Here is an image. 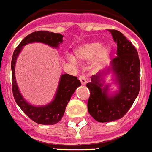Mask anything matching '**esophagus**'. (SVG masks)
<instances>
[{
	"label": "esophagus",
	"instance_id": "obj_1",
	"mask_svg": "<svg viewBox=\"0 0 152 152\" xmlns=\"http://www.w3.org/2000/svg\"><path fill=\"white\" fill-rule=\"evenodd\" d=\"M79 79L80 80L81 83H82L83 86H86V83H87V79H86V78L84 76H80L79 77Z\"/></svg>",
	"mask_w": 152,
	"mask_h": 152
}]
</instances>
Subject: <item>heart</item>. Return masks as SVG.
I'll return each instance as SVG.
<instances>
[{
	"mask_svg": "<svg viewBox=\"0 0 152 152\" xmlns=\"http://www.w3.org/2000/svg\"><path fill=\"white\" fill-rule=\"evenodd\" d=\"M111 52L110 46H102V42L100 41H94L79 46L75 49L73 53L75 58L80 61H88L94 58V65L97 67L108 58ZM69 59L71 61H75L73 57H69Z\"/></svg>",
	"mask_w": 152,
	"mask_h": 152,
	"instance_id": "b5f03b06",
	"label": "heart"
}]
</instances>
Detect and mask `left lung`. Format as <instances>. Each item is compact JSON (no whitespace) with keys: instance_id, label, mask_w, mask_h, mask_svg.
I'll use <instances>...</instances> for the list:
<instances>
[{"instance_id":"obj_1","label":"left lung","mask_w":152,"mask_h":152,"mask_svg":"<svg viewBox=\"0 0 152 152\" xmlns=\"http://www.w3.org/2000/svg\"><path fill=\"white\" fill-rule=\"evenodd\" d=\"M117 42V55L110 66L94 75L86 86L90 90L88 110L98 122H110L120 119L127 113L140 91V62L137 50L122 33L109 30ZM112 74L118 87L110 90L111 83L105 84L104 78Z\"/></svg>"}]
</instances>
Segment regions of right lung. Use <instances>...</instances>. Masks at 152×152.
<instances>
[{"label":"right lung","mask_w":152,"mask_h":152,"mask_svg":"<svg viewBox=\"0 0 152 152\" xmlns=\"http://www.w3.org/2000/svg\"><path fill=\"white\" fill-rule=\"evenodd\" d=\"M41 42L55 49H58L63 42V35L46 31H35L25 37L15 49L12 55L11 69L12 74V93L14 99L21 110L34 122L41 124L52 125L61 120L64 114L68 102L76 89L81 86V83L77 77L65 73L61 74L58 86L53 100L44 106H34L28 103L21 94L17 85L15 76V67L17 58L22 49L27 44Z\"/></svg>","instance_id":"obj_1"}]
</instances>
